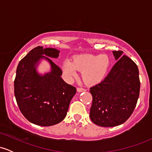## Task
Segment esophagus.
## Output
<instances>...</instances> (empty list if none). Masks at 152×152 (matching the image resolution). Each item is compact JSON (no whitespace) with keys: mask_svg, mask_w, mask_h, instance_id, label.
I'll use <instances>...</instances> for the list:
<instances>
[{"mask_svg":"<svg viewBox=\"0 0 152 152\" xmlns=\"http://www.w3.org/2000/svg\"><path fill=\"white\" fill-rule=\"evenodd\" d=\"M77 91L78 92H82V91H85L86 89H85V88H81V87H78Z\"/></svg>","mask_w":152,"mask_h":152,"instance_id":"34e87169","label":"esophagus"}]
</instances>
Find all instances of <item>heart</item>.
Wrapping results in <instances>:
<instances>
[{"label": "heart", "instance_id": "1", "mask_svg": "<svg viewBox=\"0 0 152 152\" xmlns=\"http://www.w3.org/2000/svg\"><path fill=\"white\" fill-rule=\"evenodd\" d=\"M110 65L107 55L83 54L75 56L71 61L66 59L63 64V71L68 78L77 75L78 71H82L83 81L88 85L96 84L104 78Z\"/></svg>", "mask_w": 152, "mask_h": 152}]
</instances>
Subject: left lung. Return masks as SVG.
Segmentation results:
<instances>
[{
	"mask_svg": "<svg viewBox=\"0 0 152 152\" xmlns=\"http://www.w3.org/2000/svg\"><path fill=\"white\" fill-rule=\"evenodd\" d=\"M117 62L101 83L91 87L90 118L103 127L121 125L133 113L140 91L137 64L123 51L114 50Z\"/></svg>",
	"mask_w": 152,
	"mask_h": 152,
	"instance_id": "obj_1",
	"label": "left lung"
}]
</instances>
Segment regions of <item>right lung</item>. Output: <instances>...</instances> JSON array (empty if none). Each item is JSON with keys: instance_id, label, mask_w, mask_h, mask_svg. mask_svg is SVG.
I'll use <instances>...</instances> for the list:
<instances>
[{"instance_id": "1", "label": "right lung", "mask_w": 152, "mask_h": 152, "mask_svg": "<svg viewBox=\"0 0 152 152\" xmlns=\"http://www.w3.org/2000/svg\"><path fill=\"white\" fill-rule=\"evenodd\" d=\"M55 48L37 46L20 60L14 80V94L19 109L28 121L41 126L57 124L64 119L76 87L62 79V70L48 57L58 58ZM48 60L52 70L44 76L36 73V63Z\"/></svg>"}]
</instances>
